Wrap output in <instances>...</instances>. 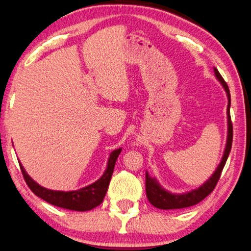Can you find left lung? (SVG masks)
I'll return each mask as SVG.
<instances>
[{
  "mask_svg": "<svg viewBox=\"0 0 251 251\" xmlns=\"http://www.w3.org/2000/svg\"><path fill=\"white\" fill-rule=\"evenodd\" d=\"M215 76L219 79L220 83L225 88L226 96H228V108H226V117H228V136H226V144L225 152H223L222 160L219 167L216 168L213 175L210 176V178L207 182H204L201 187L197 188L195 190H191L189 193L185 194H172L169 191L161 187L160 183L157 182V179L155 177H150L148 172L146 173V191H147V197H148L149 202L152 205L158 209H163V210H169V209H182V208H188L191 205H195L197 203H200L202 200H204L209 194L211 193L216 187L217 182L221 177V173H222L223 168L226 166V162L228 160L229 152L231 150V144H232V123H231V117H230V91H229L228 84L226 83V81L223 79L219 70L216 68H214Z\"/></svg>",
  "mask_w": 251,
  "mask_h": 251,
  "instance_id": "obj_1",
  "label": "left lung"
}]
</instances>
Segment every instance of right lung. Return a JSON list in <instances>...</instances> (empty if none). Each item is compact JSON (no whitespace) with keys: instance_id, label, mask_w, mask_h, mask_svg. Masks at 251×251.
Instances as JSON below:
<instances>
[{"instance_id":"obj_1","label":"right lung","mask_w":251,"mask_h":251,"mask_svg":"<svg viewBox=\"0 0 251 251\" xmlns=\"http://www.w3.org/2000/svg\"><path fill=\"white\" fill-rule=\"evenodd\" d=\"M121 150H122V148L114 150L111 152L110 156H109L107 169H105L103 175L96 182H94V183L87 185L84 188H81L78 190L73 191L50 190L44 187H41L37 182H35L26 174L25 168L22 167L21 163L20 167L25 183L28 184V187L30 188V190L36 196L41 197V199L50 203V204L56 205V207L69 209V210L75 211H87L101 204L103 199H104L109 183H110L111 175H113L115 163H116V160L119 157Z\"/></svg>"}]
</instances>
